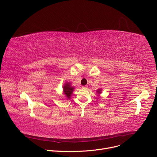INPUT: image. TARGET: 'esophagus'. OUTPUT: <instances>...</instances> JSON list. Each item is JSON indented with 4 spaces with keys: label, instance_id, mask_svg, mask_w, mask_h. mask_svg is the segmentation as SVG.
Wrapping results in <instances>:
<instances>
[{
    "label": "esophagus",
    "instance_id": "1",
    "mask_svg": "<svg viewBox=\"0 0 157 157\" xmlns=\"http://www.w3.org/2000/svg\"><path fill=\"white\" fill-rule=\"evenodd\" d=\"M82 88H83V89H87V87H86V86H83Z\"/></svg>",
    "mask_w": 157,
    "mask_h": 157
}]
</instances>
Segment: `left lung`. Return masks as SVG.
<instances>
[{"label": "left lung", "mask_w": 157, "mask_h": 157, "mask_svg": "<svg viewBox=\"0 0 157 157\" xmlns=\"http://www.w3.org/2000/svg\"><path fill=\"white\" fill-rule=\"evenodd\" d=\"M96 93L98 94V95H100L101 93H102V89L99 88L98 90H96Z\"/></svg>", "instance_id": "left-lung-1"}]
</instances>
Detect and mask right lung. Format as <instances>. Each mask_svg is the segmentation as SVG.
Listing matches in <instances>:
<instances>
[{
    "label": "right lung",
    "mask_w": 157,
    "mask_h": 157,
    "mask_svg": "<svg viewBox=\"0 0 157 157\" xmlns=\"http://www.w3.org/2000/svg\"><path fill=\"white\" fill-rule=\"evenodd\" d=\"M74 89L75 87L71 85L70 82H66L64 83L63 86V94L64 95L65 99H69L71 98Z\"/></svg>",
    "instance_id": "add662e5"
}]
</instances>
